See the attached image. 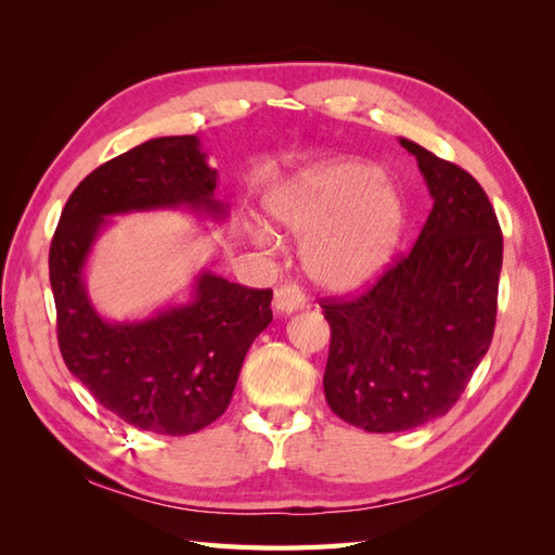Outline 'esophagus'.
I'll list each match as a JSON object with an SVG mask.
<instances>
[{
    "mask_svg": "<svg viewBox=\"0 0 555 555\" xmlns=\"http://www.w3.org/2000/svg\"><path fill=\"white\" fill-rule=\"evenodd\" d=\"M273 308L280 314H292L296 310L306 308V298L298 292V287H294V284H282V287L275 289Z\"/></svg>",
    "mask_w": 555,
    "mask_h": 555,
    "instance_id": "34e87169",
    "label": "esophagus"
}]
</instances>
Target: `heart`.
Returning <instances> with one entry per match:
<instances>
[{
	"label": "heart",
	"instance_id": "obj_1",
	"mask_svg": "<svg viewBox=\"0 0 555 555\" xmlns=\"http://www.w3.org/2000/svg\"><path fill=\"white\" fill-rule=\"evenodd\" d=\"M275 224L304 243L300 266L312 284L347 294L373 282L389 263L405 224L396 184L371 162L338 159L298 173L268 198ZM261 243H273L257 229Z\"/></svg>",
	"mask_w": 555,
	"mask_h": 555
}]
</instances>
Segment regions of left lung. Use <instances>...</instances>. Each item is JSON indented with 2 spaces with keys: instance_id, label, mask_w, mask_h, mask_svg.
<instances>
[{
  "instance_id": "left-lung-1",
  "label": "left lung",
  "mask_w": 555,
  "mask_h": 555,
  "mask_svg": "<svg viewBox=\"0 0 555 555\" xmlns=\"http://www.w3.org/2000/svg\"><path fill=\"white\" fill-rule=\"evenodd\" d=\"M433 210L410 255L354 300L324 304L328 408L367 433L447 414L493 340L502 233L481 184L414 141Z\"/></svg>"
}]
</instances>
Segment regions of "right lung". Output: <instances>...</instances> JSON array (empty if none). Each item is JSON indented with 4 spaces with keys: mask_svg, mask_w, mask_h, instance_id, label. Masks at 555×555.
<instances>
[{
    "mask_svg": "<svg viewBox=\"0 0 555 555\" xmlns=\"http://www.w3.org/2000/svg\"><path fill=\"white\" fill-rule=\"evenodd\" d=\"M217 178L196 137L145 141L78 184L50 243L66 367L108 412L155 435H190L224 414L249 345L273 319V292L247 289L206 268L184 304L113 322L92 304L86 266L115 215L184 210L227 220Z\"/></svg>",
    "mask_w": 555,
    "mask_h": 555,
    "instance_id": "obj_1",
    "label": "right lung"
}]
</instances>
